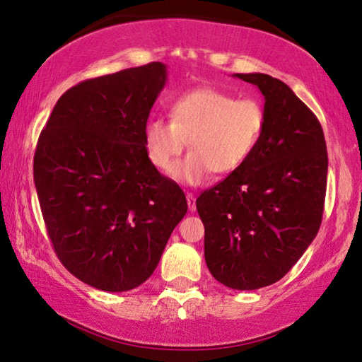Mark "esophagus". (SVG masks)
I'll return each mask as SVG.
<instances>
[{"instance_id": "esophagus-1", "label": "esophagus", "mask_w": 362, "mask_h": 362, "mask_svg": "<svg viewBox=\"0 0 362 362\" xmlns=\"http://www.w3.org/2000/svg\"><path fill=\"white\" fill-rule=\"evenodd\" d=\"M187 203H188V209L192 212L197 209V198H194L192 193H187Z\"/></svg>"}]
</instances>
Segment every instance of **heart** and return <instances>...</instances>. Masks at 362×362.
<instances>
[{"label": "heart", "mask_w": 362, "mask_h": 362, "mask_svg": "<svg viewBox=\"0 0 362 362\" xmlns=\"http://www.w3.org/2000/svg\"><path fill=\"white\" fill-rule=\"evenodd\" d=\"M266 109L255 98L237 100L227 91L202 87L177 96L170 120L156 117L145 127V150L159 172L169 174L191 141L192 153L172 171L183 185H199L216 172L230 175L243 168L266 130Z\"/></svg>", "instance_id": "obj_1"}]
</instances>
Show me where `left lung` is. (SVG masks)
I'll return each mask as SVG.
<instances>
[{
  "label": "left lung",
  "instance_id": "8db88e82",
  "mask_svg": "<svg viewBox=\"0 0 362 362\" xmlns=\"http://www.w3.org/2000/svg\"><path fill=\"white\" fill-rule=\"evenodd\" d=\"M235 77L261 90L266 130L248 163L199 194L197 209L212 277L257 290L282 279L317 235L329 158L317 117L288 85L267 74Z\"/></svg>",
  "mask_w": 362,
  "mask_h": 362
}]
</instances>
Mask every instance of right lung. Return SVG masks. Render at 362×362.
I'll use <instances>...</instances> for the list:
<instances>
[{
    "instance_id": "1",
    "label": "right lung",
    "mask_w": 362,
    "mask_h": 362,
    "mask_svg": "<svg viewBox=\"0 0 362 362\" xmlns=\"http://www.w3.org/2000/svg\"><path fill=\"white\" fill-rule=\"evenodd\" d=\"M165 80L163 62L85 80L57 100L40 134L33 180L51 243L69 272L98 290L150 279L187 214L180 187L145 150Z\"/></svg>"
}]
</instances>
